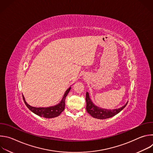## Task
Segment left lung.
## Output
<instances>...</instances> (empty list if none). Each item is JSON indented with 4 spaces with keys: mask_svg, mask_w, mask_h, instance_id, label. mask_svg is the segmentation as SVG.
Segmentation results:
<instances>
[{
    "mask_svg": "<svg viewBox=\"0 0 153 153\" xmlns=\"http://www.w3.org/2000/svg\"><path fill=\"white\" fill-rule=\"evenodd\" d=\"M86 109L87 112H88L92 117L99 119H105L108 118H110L116 115L123 110L128 103L127 102L124 106H122L121 108L118 109H114V110H106V109H102L96 106L93 103L90 98L89 94L88 92H86Z\"/></svg>",
    "mask_w": 153,
    "mask_h": 153,
    "instance_id": "1",
    "label": "left lung"
}]
</instances>
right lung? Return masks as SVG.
Segmentation results:
<instances>
[{
    "label": "right lung",
    "instance_id": "right-lung-1",
    "mask_svg": "<svg viewBox=\"0 0 153 153\" xmlns=\"http://www.w3.org/2000/svg\"><path fill=\"white\" fill-rule=\"evenodd\" d=\"M71 90V87L66 91L65 92L63 97L58 105L51 106V107H48V108H36L33 107L29 105L25 101L24 97L23 96L24 101L26 105V106L29 108V110H31L33 113L34 114L45 118H54L56 117L59 116L61 113L65 109V98H66L67 94H68L69 91Z\"/></svg>",
    "mask_w": 153,
    "mask_h": 153
}]
</instances>
